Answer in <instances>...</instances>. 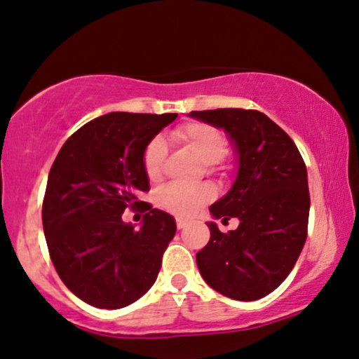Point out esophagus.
Instances as JSON below:
<instances>
[{
	"mask_svg": "<svg viewBox=\"0 0 359 359\" xmlns=\"http://www.w3.org/2000/svg\"><path fill=\"white\" fill-rule=\"evenodd\" d=\"M189 222L186 221V219H181V217H178V219H176V226H178V229H184L186 226H188Z\"/></svg>",
	"mask_w": 359,
	"mask_h": 359,
	"instance_id": "esophagus-1",
	"label": "esophagus"
}]
</instances>
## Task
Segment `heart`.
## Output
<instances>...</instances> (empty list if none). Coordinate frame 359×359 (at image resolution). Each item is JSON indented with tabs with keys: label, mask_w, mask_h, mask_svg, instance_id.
<instances>
[{
	"label": "heart",
	"mask_w": 359,
	"mask_h": 359,
	"mask_svg": "<svg viewBox=\"0 0 359 359\" xmlns=\"http://www.w3.org/2000/svg\"><path fill=\"white\" fill-rule=\"evenodd\" d=\"M175 138L193 151L203 165H216L224 158L227 142L219 130L206 123H186L175 132ZM166 158V143L156 137L148 143L143 153L145 173L151 181L161 178L163 165ZM212 198V189L208 184L178 186L170 184L163 188L156 196L158 206L175 216H193L203 204Z\"/></svg>",
	"instance_id": "heart-1"
}]
</instances>
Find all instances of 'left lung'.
<instances>
[{"mask_svg": "<svg viewBox=\"0 0 359 359\" xmlns=\"http://www.w3.org/2000/svg\"><path fill=\"white\" fill-rule=\"evenodd\" d=\"M188 117L224 130L237 163L234 183L209 212L214 219L237 217L239 226L221 232L208 222L211 239L196 254L199 273L229 299L259 300L285 280L304 249L306 166L292 138L257 110H193Z\"/></svg>", "mask_w": 359, "mask_h": 359, "instance_id": "8db88e82", "label": "left lung"}]
</instances>
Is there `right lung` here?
I'll return each mask as SVG.
<instances>
[{
    "mask_svg": "<svg viewBox=\"0 0 359 359\" xmlns=\"http://www.w3.org/2000/svg\"><path fill=\"white\" fill-rule=\"evenodd\" d=\"M176 117L111 111L79 128L55 156L43 203L44 236L60 280L88 305L123 309L156 280L176 222L140 201L150 189L143 153ZM125 207L146 212L138 231L123 222Z\"/></svg>",
    "mask_w": 359,
    "mask_h": 359,
    "instance_id": "right-lung-1",
    "label": "right lung"
}]
</instances>
